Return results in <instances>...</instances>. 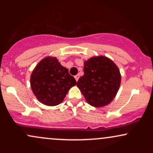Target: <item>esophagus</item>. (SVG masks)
<instances>
[{
    "label": "esophagus",
    "mask_w": 153,
    "mask_h": 153,
    "mask_svg": "<svg viewBox=\"0 0 153 153\" xmlns=\"http://www.w3.org/2000/svg\"><path fill=\"white\" fill-rule=\"evenodd\" d=\"M79 77H80V75H79L78 74L76 75H75V80H76V81H78V80Z\"/></svg>",
    "instance_id": "34e87169"
}]
</instances>
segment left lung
Instances as JSON below:
<instances>
[{"label": "left lung", "instance_id": "obj_1", "mask_svg": "<svg viewBox=\"0 0 153 153\" xmlns=\"http://www.w3.org/2000/svg\"><path fill=\"white\" fill-rule=\"evenodd\" d=\"M120 82V72L114 62L99 56L84 62V75L78 79L77 86L89 104L101 107L114 99Z\"/></svg>", "mask_w": 153, "mask_h": 153}]
</instances>
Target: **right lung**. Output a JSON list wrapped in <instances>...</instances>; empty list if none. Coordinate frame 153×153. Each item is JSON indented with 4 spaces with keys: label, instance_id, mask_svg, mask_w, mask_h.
<instances>
[{
    "label": "right lung",
    "instance_id": "add662e5",
    "mask_svg": "<svg viewBox=\"0 0 153 153\" xmlns=\"http://www.w3.org/2000/svg\"><path fill=\"white\" fill-rule=\"evenodd\" d=\"M31 87L37 99L47 106H56L65 97L77 82L55 57H46L34 68L31 75Z\"/></svg>",
    "mask_w": 153,
    "mask_h": 153
}]
</instances>
